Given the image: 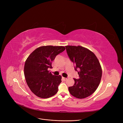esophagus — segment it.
Segmentation results:
<instances>
[{
  "mask_svg": "<svg viewBox=\"0 0 123 123\" xmlns=\"http://www.w3.org/2000/svg\"><path fill=\"white\" fill-rule=\"evenodd\" d=\"M62 79H63V81H66L67 79V78H65V77H62Z\"/></svg>",
  "mask_w": 123,
  "mask_h": 123,
  "instance_id": "34e87169",
  "label": "esophagus"
}]
</instances>
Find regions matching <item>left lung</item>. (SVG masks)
<instances>
[{
  "instance_id": "8db88e82",
  "label": "left lung",
  "mask_w": 123,
  "mask_h": 123,
  "mask_svg": "<svg viewBox=\"0 0 123 123\" xmlns=\"http://www.w3.org/2000/svg\"><path fill=\"white\" fill-rule=\"evenodd\" d=\"M67 53L75 65L78 69L79 79H74L73 86L68 88L70 93L78 99H84L91 95L100 83L102 70L100 63L94 53L81 46H66Z\"/></svg>"
}]
</instances>
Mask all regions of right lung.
I'll list each match as a JSON object with an SVG mask.
<instances>
[{
    "mask_svg": "<svg viewBox=\"0 0 123 123\" xmlns=\"http://www.w3.org/2000/svg\"><path fill=\"white\" fill-rule=\"evenodd\" d=\"M65 50L64 46H43L37 48L25 61L24 73L32 92L41 98H48L58 92L61 82L60 75H53L48 69L52 68V61Z\"/></svg>",
    "mask_w": 123,
    "mask_h": 123,
    "instance_id": "1",
    "label": "right lung"
}]
</instances>
